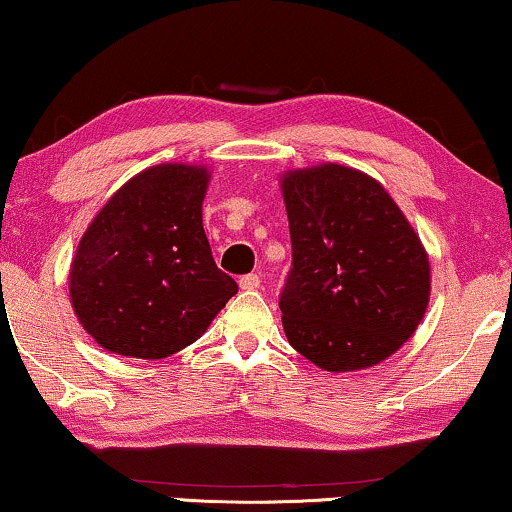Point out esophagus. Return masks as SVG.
<instances>
[{"mask_svg":"<svg viewBox=\"0 0 512 512\" xmlns=\"http://www.w3.org/2000/svg\"><path fill=\"white\" fill-rule=\"evenodd\" d=\"M239 287L241 289H257L259 287V276H257V273H248V276H241Z\"/></svg>","mask_w":512,"mask_h":512,"instance_id":"esophagus-1","label":"esophagus"}]
</instances>
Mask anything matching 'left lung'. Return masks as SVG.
<instances>
[{"label":"left lung","mask_w":512,"mask_h":512,"mask_svg":"<svg viewBox=\"0 0 512 512\" xmlns=\"http://www.w3.org/2000/svg\"><path fill=\"white\" fill-rule=\"evenodd\" d=\"M292 271L282 329L322 370L372 368L414 335L430 301L421 239L384 186L324 163L282 174Z\"/></svg>","instance_id":"8db88e82"}]
</instances>
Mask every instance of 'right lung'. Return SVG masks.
<instances>
[{
	"label": "right lung",
	"instance_id": "obj_1",
	"mask_svg": "<svg viewBox=\"0 0 512 512\" xmlns=\"http://www.w3.org/2000/svg\"><path fill=\"white\" fill-rule=\"evenodd\" d=\"M209 172L163 163L126 181L75 250L68 292L103 349L165 358L193 345L236 294L202 227Z\"/></svg>",
	"mask_w": 512,
	"mask_h": 512
}]
</instances>
